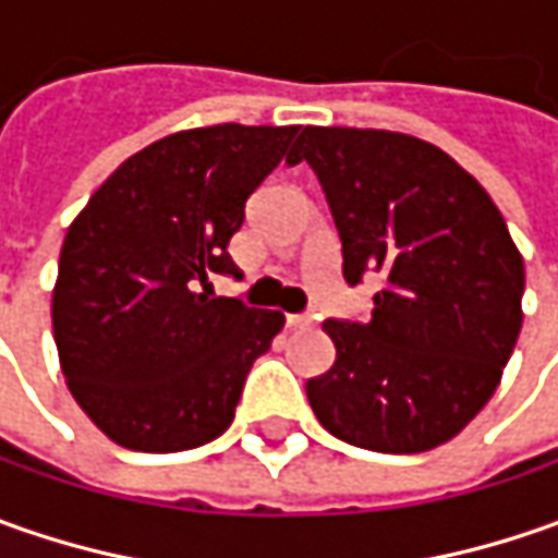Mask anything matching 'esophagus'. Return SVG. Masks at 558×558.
<instances>
[{
    "instance_id": "esophagus-1",
    "label": "esophagus",
    "mask_w": 558,
    "mask_h": 558,
    "mask_svg": "<svg viewBox=\"0 0 558 558\" xmlns=\"http://www.w3.org/2000/svg\"><path fill=\"white\" fill-rule=\"evenodd\" d=\"M313 316L307 313H289V329H311Z\"/></svg>"
}]
</instances>
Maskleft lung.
<instances>
[{"instance_id":"left-lung-1","label":"left lung","mask_w":558,"mask_h":558,"mask_svg":"<svg viewBox=\"0 0 558 558\" xmlns=\"http://www.w3.org/2000/svg\"><path fill=\"white\" fill-rule=\"evenodd\" d=\"M316 170L344 279L385 276L366 323L323 329L335 366L307 381L319 425L375 453L457 438L494 397L522 332L525 260L482 183L432 142L304 126L289 163Z\"/></svg>"}]
</instances>
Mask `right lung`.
<instances>
[{"label":"right lung","mask_w":558,"mask_h":558,"mask_svg":"<svg viewBox=\"0 0 558 558\" xmlns=\"http://www.w3.org/2000/svg\"><path fill=\"white\" fill-rule=\"evenodd\" d=\"M298 126L217 123L170 133L98 185L64 235L52 289L58 363L101 435L142 453L220 438L279 311L207 298L235 272L229 239Z\"/></svg>","instance_id":"right-lung-1"}]
</instances>
